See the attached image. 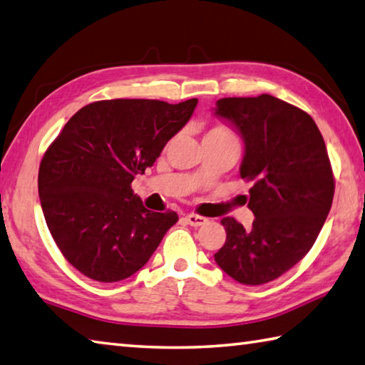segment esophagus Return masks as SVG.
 Wrapping results in <instances>:
<instances>
[{"label":"esophagus","instance_id":"esophagus-1","mask_svg":"<svg viewBox=\"0 0 365 365\" xmlns=\"http://www.w3.org/2000/svg\"><path fill=\"white\" fill-rule=\"evenodd\" d=\"M184 221L187 222L189 225H192V227H200V225H203L206 222V217L194 215V212H190V215H185L184 216Z\"/></svg>","mask_w":365,"mask_h":365}]
</instances>
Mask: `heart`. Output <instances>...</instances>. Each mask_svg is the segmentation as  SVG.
I'll return each instance as SVG.
<instances>
[{
    "label": "heart",
    "mask_w": 365,
    "mask_h": 365,
    "mask_svg": "<svg viewBox=\"0 0 365 365\" xmlns=\"http://www.w3.org/2000/svg\"><path fill=\"white\" fill-rule=\"evenodd\" d=\"M208 138H219V140H235V135H233L229 128L224 127V125H215L211 127L208 132L205 133L203 140H208Z\"/></svg>",
    "instance_id": "1"
}]
</instances>
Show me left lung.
Instances as JSON below:
<instances>
[{
	"label": "left lung",
	"mask_w": 365,
	"mask_h": 365,
	"mask_svg": "<svg viewBox=\"0 0 365 365\" xmlns=\"http://www.w3.org/2000/svg\"><path fill=\"white\" fill-rule=\"evenodd\" d=\"M215 114L245 143L240 176L252 182L251 229L224 217L216 264L242 284L277 279L305 257L331 211L335 181L318 125L302 109L272 95L221 98Z\"/></svg>",
	"instance_id": "left-lung-1"
}]
</instances>
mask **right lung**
<instances>
[{
  "instance_id": "add662e5",
  "label": "right lung",
  "mask_w": 365,
  "mask_h": 365,
  "mask_svg": "<svg viewBox=\"0 0 365 365\" xmlns=\"http://www.w3.org/2000/svg\"><path fill=\"white\" fill-rule=\"evenodd\" d=\"M198 100H103L66 122L39 165L46 224L74 268L100 283L132 277L153 256L175 211L154 212L132 181L153 167Z\"/></svg>"
}]
</instances>
